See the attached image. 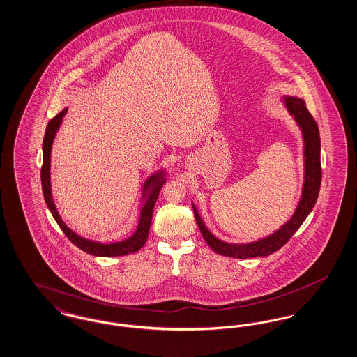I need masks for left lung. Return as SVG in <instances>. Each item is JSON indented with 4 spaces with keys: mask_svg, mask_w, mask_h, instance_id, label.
<instances>
[{
    "mask_svg": "<svg viewBox=\"0 0 357 357\" xmlns=\"http://www.w3.org/2000/svg\"><path fill=\"white\" fill-rule=\"evenodd\" d=\"M282 102L285 104L289 114L294 118L298 127L301 128L304 137V185L300 202L291 218L284 223L277 231L271 236L258 239L249 243H229L222 239L214 237L210 230L204 226V221L192 204L194 217L198 223V227L202 233V237L207 245L218 255L233 257V258H253V257H266L281 249L298 227L305 221L306 217L314 207L319 198L320 185H321V162H320V134L317 123L309 114L306 104L303 99L294 96H284Z\"/></svg>",
    "mask_w": 357,
    "mask_h": 357,
    "instance_id": "left-lung-1",
    "label": "left lung"
}]
</instances>
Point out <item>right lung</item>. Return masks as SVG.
Here are the masks:
<instances>
[{"mask_svg": "<svg viewBox=\"0 0 357 357\" xmlns=\"http://www.w3.org/2000/svg\"><path fill=\"white\" fill-rule=\"evenodd\" d=\"M68 108H64L60 114H57L53 119L48 123L45 136L43 140V167H41V185H43V194L45 198V204L51 210L52 215L60 229L64 231V234L68 237L69 241L82 249L88 255H96V257H120V255H131L135 253L139 249H142L149 237L151 220H153V206L159 197L160 188L166 182V171L160 170L153 174L143 185V194H142V208H140V217L139 223L136 227V231L127 239L112 242V243H102L98 241L86 239V238L77 236L73 230H70L66 222L61 220L53 198H52L51 188V153L53 139L57 134L64 115L67 114Z\"/></svg>", "mask_w": 357, "mask_h": 357, "instance_id": "right-lung-1", "label": "right lung"}]
</instances>
